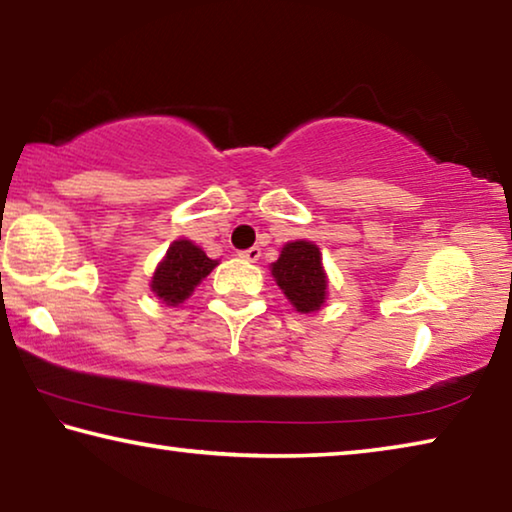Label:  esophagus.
<instances>
[{
    "instance_id": "obj_1",
    "label": "esophagus",
    "mask_w": 512,
    "mask_h": 512,
    "mask_svg": "<svg viewBox=\"0 0 512 512\" xmlns=\"http://www.w3.org/2000/svg\"><path fill=\"white\" fill-rule=\"evenodd\" d=\"M239 257H241V259H246V262H257V259L262 257V248H259V246H253V248L244 250V253H241Z\"/></svg>"
}]
</instances>
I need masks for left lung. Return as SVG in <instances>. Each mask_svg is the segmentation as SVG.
I'll use <instances>...</instances> for the list:
<instances>
[{
  "instance_id": "left-lung-1",
  "label": "left lung",
  "mask_w": 512,
  "mask_h": 512,
  "mask_svg": "<svg viewBox=\"0 0 512 512\" xmlns=\"http://www.w3.org/2000/svg\"><path fill=\"white\" fill-rule=\"evenodd\" d=\"M275 284L300 314H314L325 307L327 300V273L323 253L307 239H296L284 244L277 262L271 264Z\"/></svg>"
}]
</instances>
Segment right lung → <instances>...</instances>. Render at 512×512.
<instances>
[{
    "label": "right lung",
    "instance_id": "obj_1",
    "mask_svg": "<svg viewBox=\"0 0 512 512\" xmlns=\"http://www.w3.org/2000/svg\"><path fill=\"white\" fill-rule=\"evenodd\" d=\"M219 266V259H210L201 246L189 239H176L169 246L167 255L155 266L151 277V291L164 305L178 307L192 296L212 268Z\"/></svg>",
    "mask_w": 512,
    "mask_h": 512
}]
</instances>
